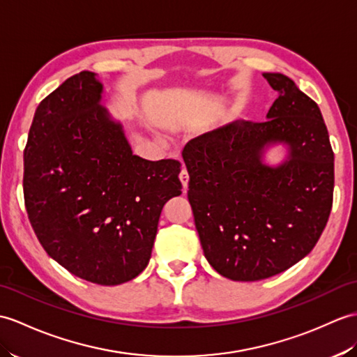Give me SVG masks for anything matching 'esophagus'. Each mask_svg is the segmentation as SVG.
Here are the masks:
<instances>
[{
	"mask_svg": "<svg viewBox=\"0 0 357 357\" xmlns=\"http://www.w3.org/2000/svg\"><path fill=\"white\" fill-rule=\"evenodd\" d=\"M179 179H181V182H182V187H184V190H187V187H188V179H190L187 169H182V170H181Z\"/></svg>",
	"mask_w": 357,
	"mask_h": 357,
	"instance_id": "1",
	"label": "esophagus"
}]
</instances>
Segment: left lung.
I'll use <instances>...</instances> for the list:
<instances>
[{
	"label": "left lung",
	"instance_id": "left-lung-1",
	"mask_svg": "<svg viewBox=\"0 0 357 357\" xmlns=\"http://www.w3.org/2000/svg\"><path fill=\"white\" fill-rule=\"evenodd\" d=\"M278 98L266 121L236 120L188 141V201L211 266L234 281H259L303 260L333 204L335 158L318 105L280 73H263ZM284 162H264L269 146Z\"/></svg>",
	"mask_w": 357,
	"mask_h": 357
}]
</instances>
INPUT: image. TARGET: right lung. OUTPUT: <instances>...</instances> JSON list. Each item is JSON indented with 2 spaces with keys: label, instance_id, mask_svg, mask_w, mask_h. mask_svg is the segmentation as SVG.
Here are the masks:
<instances>
[{
  "label": "right lung",
  "instance_id": "right-lung-1",
  "mask_svg": "<svg viewBox=\"0 0 357 357\" xmlns=\"http://www.w3.org/2000/svg\"><path fill=\"white\" fill-rule=\"evenodd\" d=\"M102 94L96 73L82 71L39 103L22 184L47 254L82 280L117 286L151 260L162 206L181 195V162L132 153Z\"/></svg>",
  "mask_w": 357,
  "mask_h": 357
}]
</instances>
